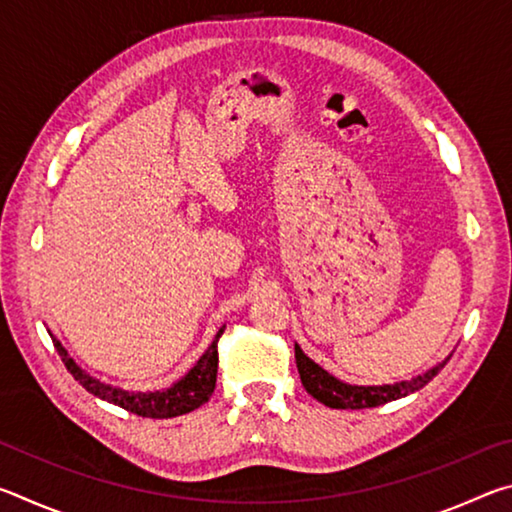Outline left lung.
I'll return each instance as SVG.
<instances>
[{"mask_svg": "<svg viewBox=\"0 0 512 512\" xmlns=\"http://www.w3.org/2000/svg\"><path fill=\"white\" fill-rule=\"evenodd\" d=\"M447 359L440 361L438 366L429 368L427 372H422V375L406 381H395V384L381 386H357L345 384V381L329 375L325 368H320L316 361H311L296 343V363L302 386H305V391L311 397H316L320 404L329 406V409H370V406L400 400V397L411 395L415 391H420L422 386H427L429 381L438 375L440 368L445 366Z\"/></svg>", "mask_w": 512, "mask_h": 512, "instance_id": "obj_1", "label": "left lung"}]
</instances>
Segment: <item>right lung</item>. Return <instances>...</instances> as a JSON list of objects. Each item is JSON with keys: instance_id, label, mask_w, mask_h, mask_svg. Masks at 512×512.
I'll list each match as a JSON object with an SVG mask.
<instances>
[{"instance_id": "right-lung-1", "label": "right lung", "mask_w": 512, "mask_h": 512, "mask_svg": "<svg viewBox=\"0 0 512 512\" xmlns=\"http://www.w3.org/2000/svg\"><path fill=\"white\" fill-rule=\"evenodd\" d=\"M223 329L225 325L216 332L210 348H207L203 352V357L187 370L185 377L173 381L169 388H162V391H146V393L124 391V388L106 384V381L92 377L90 372H85L79 363L69 357L67 350L63 348V343H60L54 334L49 332V336L51 341H54L60 359L65 363V368L72 372L74 379L79 381L85 391L97 395L99 400H106L135 415H142V418L160 420V418H176V415H185L210 400V395L214 393V386H216V368H219V350H216V343H219Z\"/></svg>"}]
</instances>
